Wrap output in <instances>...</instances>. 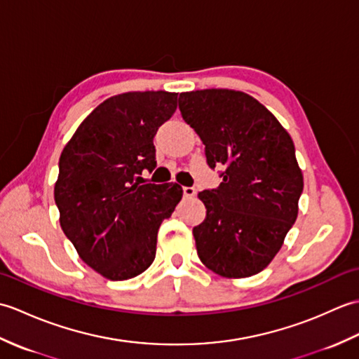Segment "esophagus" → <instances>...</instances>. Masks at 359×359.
I'll return each mask as SVG.
<instances>
[{
  "mask_svg": "<svg viewBox=\"0 0 359 359\" xmlns=\"http://www.w3.org/2000/svg\"><path fill=\"white\" fill-rule=\"evenodd\" d=\"M184 196L185 197H194L196 196V189L193 187H184Z\"/></svg>",
  "mask_w": 359,
  "mask_h": 359,
  "instance_id": "obj_1",
  "label": "esophagus"
}]
</instances>
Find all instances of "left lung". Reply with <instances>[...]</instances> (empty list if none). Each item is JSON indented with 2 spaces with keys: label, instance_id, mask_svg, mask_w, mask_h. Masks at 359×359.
Listing matches in <instances>:
<instances>
[{
  "label": "left lung",
  "instance_id": "left-lung-1",
  "mask_svg": "<svg viewBox=\"0 0 359 359\" xmlns=\"http://www.w3.org/2000/svg\"><path fill=\"white\" fill-rule=\"evenodd\" d=\"M179 108L208 165L226 166L217 189L199 193L207 217L193 230L197 255L219 276H253L278 255L299 211L304 177L292 137L242 90L182 93Z\"/></svg>",
  "mask_w": 359,
  "mask_h": 359
}]
</instances>
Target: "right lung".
<instances>
[{"label": "right lung", "instance_id": "add662e5", "mask_svg": "<svg viewBox=\"0 0 359 359\" xmlns=\"http://www.w3.org/2000/svg\"><path fill=\"white\" fill-rule=\"evenodd\" d=\"M177 108V94L134 90L106 98L60 156L53 197L60 225L81 261L109 280L139 276L156 257L157 233L182 187L142 184L156 168L152 139Z\"/></svg>", "mask_w": 359, "mask_h": 359}]
</instances>
